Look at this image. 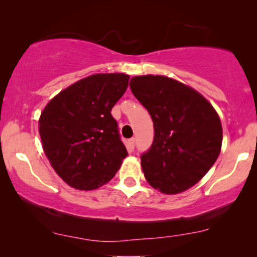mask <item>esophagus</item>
I'll use <instances>...</instances> for the list:
<instances>
[{"mask_svg": "<svg viewBox=\"0 0 257 257\" xmlns=\"http://www.w3.org/2000/svg\"><path fill=\"white\" fill-rule=\"evenodd\" d=\"M135 143H136L135 138L128 139V142H127V149H128L130 152H133V151H135V146H136Z\"/></svg>", "mask_w": 257, "mask_h": 257, "instance_id": "1", "label": "esophagus"}]
</instances>
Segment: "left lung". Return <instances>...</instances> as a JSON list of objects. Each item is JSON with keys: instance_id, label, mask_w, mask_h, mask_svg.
<instances>
[{"instance_id": "1", "label": "left lung", "mask_w": 257, "mask_h": 257, "mask_svg": "<svg viewBox=\"0 0 257 257\" xmlns=\"http://www.w3.org/2000/svg\"><path fill=\"white\" fill-rule=\"evenodd\" d=\"M130 87L154 126L153 144L140 157L146 180L165 194L191 188L220 154L216 111L198 91L165 76L133 77Z\"/></svg>"}]
</instances>
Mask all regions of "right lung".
<instances>
[{"label": "right lung", "instance_id": "add662e5", "mask_svg": "<svg viewBox=\"0 0 257 257\" xmlns=\"http://www.w3.org/2000/svg\"><path fill=\"white\" fill-rule=\"evenodd\" d=\"M125 73H97L52 98L40 117L43 150L59 177L80 191L99 188L127 151L111 110L128 85Z\"/></svg>", "mask_w": 257, "mask_h": 257}]
</instances>
